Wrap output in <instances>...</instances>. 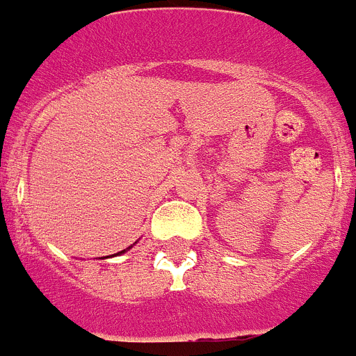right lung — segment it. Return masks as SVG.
<instances>
[{
  "label": "right lung",
  "mask_w": 356,
  "mask_h": 356,
  "mask_svg": "<svg viewBox=\"0 0 356 356\" xmlns=\"http://www.w3.org/2000/svg\"><path fill=\"white\" fill-rule=\"evenodd\" d=\"M128 250H130V248H128ZM121 253H124V251H121ZM119 254V253H118Z\"/></svg>",
  "instance_id": "add662e5"
}]
</instances>
